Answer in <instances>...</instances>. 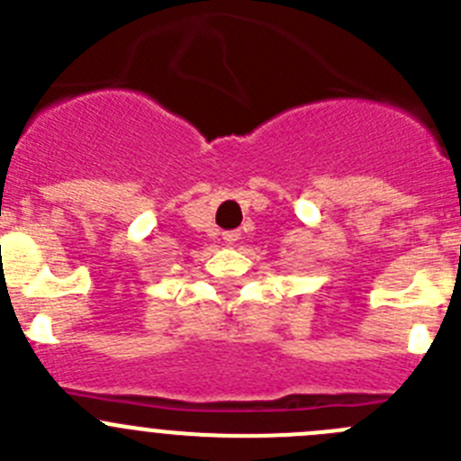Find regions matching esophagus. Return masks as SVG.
Masks as SVG:
<instances>
[{"label": "esophagus", "mask_w": 461, "mask_h": 461, "mask_svg": "<svg viewBox=\"0 0 461 461\" xmlns=\"http://www.w3.org/2000/svg\"><path fill=\"white\" fill-rule=\"evenodd\" d=\"M239 236H240V231L239 230H230V231H225V234H222V239H225V243H236V240H239Z\"/></svg>", "instance_id": "1"}]
</instances>
